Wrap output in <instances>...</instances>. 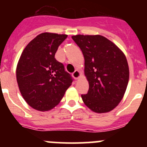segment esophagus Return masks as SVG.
Instances as JSON below:
<instances>
[{
    "instance_id": "obj_1",
    "label": "esophagus",
    "mask_w": 147,
    "mask_h": 147,
    "mask_svg": "<svg viewBox=\"0 0 147 147\" xmlns=\"http://www.w3.org/2000/svg\"><path fill=\"white\" fill-rule=\"evenodd\" d=\"M72 75L75 80H78V78H80V72L78 70V69H76V70H75V72L72 74Z\"/></svg>"
}]
</instances>
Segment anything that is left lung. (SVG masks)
I'll list each match as a JSON object with an SVG mask.
<instances>
[{
    "mask_svg": "<svg viewBox=\"0 0 147 147\" xmlns=\"http://www.w3.org/2000/svg\"><path fill=\"white\" fill-rule=\"evenodd\" d=\"M72 40L84 57V74L89 90L82 101L93 112L105 113L116 107L129 82L127 58L112 41L102 35H77Z\"/></svg>",
    "mask_w": 147,
    "mask_h": 147,
    "instance_id": "left-lung-1",
    "label": "left lung"
}]
</instances>
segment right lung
<instances>
[{
	"mask_svg": "<svg viewBox=\"0 0 147 147\" xmlns=\"http://www.w3.org/2000/svg\"><path fill=\"white\" fill-rule=\"evenodd\" d=\"M67 35L43 32L31 40L22 53L16 78L22 96L31 107L47 111L56 106L73 79L55 57Z\"/></svg>",
	"mask_w": 147,
	"mask_h": 147,
	"instance_id": "obj_1",
	"label": "right lung"
}]
</instances>
